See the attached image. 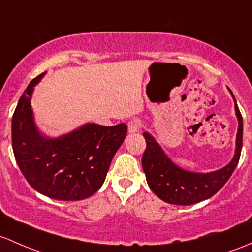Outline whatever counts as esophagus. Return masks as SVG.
<instances>
[{
	"mask_svg": "<svg viewBox=\"0 0 252 252\" xmlns=\"http://www.w3.org/2000/svg\"><path fill=\"white\" fill-rule=\"evenodd\" d=\"M141 128V121L138 120H131L127 125V129H128V133H136Z\"/></svg>",
	"mask_w": 252,
	"mask_h": 252,
	"instance_id": "34e87169",
	"label": "esophagus"
}]
</instances>
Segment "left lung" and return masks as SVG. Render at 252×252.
<instances>
[{
  "label": "left lung",
  "mask_w": 252,
  "mask_h": 252,
  "mask_svg": "<svg viewBox=\"0 0 252 252\" xmlns=\"http://www.w3.org/2000/svg\"><path fill=\"white\" fill-rule=\"evenodd\" d=\"M234 100L235 116L238 119V131L235 137V149L232 160L222 168L211 172H194L184 170L168 158L157 139L144 131L147 143L142 166L147 183L155 195L165 203L172 205H193L211 198L227 183L239 162L243 145V118L232 91L228 88Z\"/></svg>",
  "instance_id": "8db88e82"
}]
</instances>
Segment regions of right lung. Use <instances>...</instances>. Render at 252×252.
Returning <instances> with one entry per match:
<instances>
[{
    "label": "right lung",
    "instance_id": "add662e5",
    "mask_svg": "<svg viewBox=\"0 0 252 252\" xmlns=\"http://www.w3.org/2000/svg\"><path fill=\"white\" fill-rule=\"evenodd\" d=\"M45 75L30 82L13 114L15 161L38 193L56 200H84L104 183L111 160L127 134V126L87 123L58 137L45 134L36 125L31 107L35 86Z\"/></svg>",
    "mask_w": 252,
    "mask_h": 252
}]
</instances>
